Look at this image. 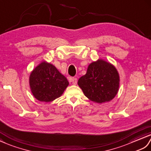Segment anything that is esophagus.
Masks as SVG:
<instances>
[{
	"mask_svg": "<svg viewBox=\"0 0 151 151\" xmlns=\"http://www.w3.org/2000/svg\"><path fill=\"white\" fill-rule=\"evenodd\" d=\"M70 82H72L73 85H76L77 84V82H78V80H77V78H73L70 79Z\"/></svg>",
	"mask_w": 151,
	"mask_h": 151,
	"instance_id": "1",
	"label": "esophagus"
}]
</instances>
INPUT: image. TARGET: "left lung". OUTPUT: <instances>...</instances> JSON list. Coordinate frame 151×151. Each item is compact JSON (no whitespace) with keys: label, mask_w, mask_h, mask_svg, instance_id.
Masks as SVG:
<instances>
[{"label":"left lung","mask_w":151,"mask_h":151,"mask_svg":"<svg viewBox=\"0 0 151 151\" xmlns=\"http://www.w3.org/2000/svg\"><path fill=\"white\" fill-rule=\"evenodd\" d=\"M119 75L111 63L99 59L88 65L86 74L78 84L90 101L103 103L111 101L118 92Z\"/></svg>","instance_id":"8db88e82"}]
</instances>
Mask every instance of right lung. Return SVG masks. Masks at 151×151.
<instances>
[{
  "label": "right lung",
  "instance_id": "obj_1",
  "mask_svg": "<svg viewBox=\"0 0 151 151\" xmlns=\"http://www.w3.org/2000/svg\"><path fill=\"white\" fill-rule=\"evenodd\" d=\"M29 84L35 99L48 103L61 96L69 83L54 65L42 61L30 73Z\"/></svg>",
  "mask_w": 151,
  "mask_h": 151
}]
</instances>
